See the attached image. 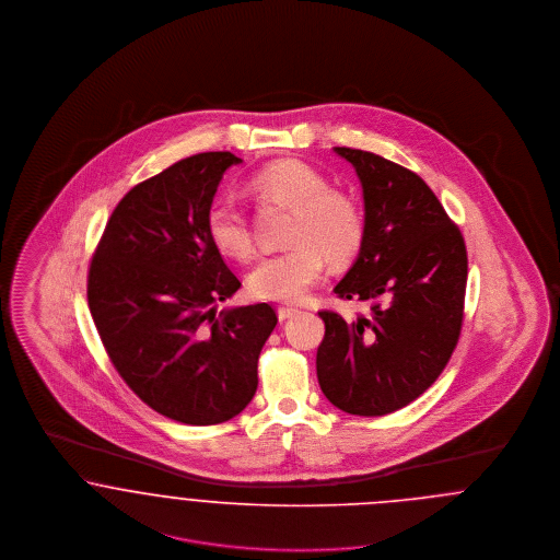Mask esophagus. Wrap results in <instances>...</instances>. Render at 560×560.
<instances>
[{
    "mask_svg": "<svg viewBox=\"0 0 560 560\" xmlns=\"http://www.w3.org/2000/svg\"><path fill=\"white\" fill-rule=\"evenodd\" d=\"M296 314H299V310H292V307H278V317H280V322L291 319V317L296 316Z\"/></svg>",
    "mask_w": 560,
    "mask_h": 560,
    "instance_id": "obj_1",
    "label": "esophagus"
}]
</instances>
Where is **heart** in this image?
<instances>
[{"label": "heart", "mask_w": 560, "mask_h": 560, "mask_svg": "<svg viewBox=\"0 0 560 560\" xmlns=\"http://www.w3.org/2000/svg\"><path fill=\"white\" fill-rule=\"evenodd\" d=\"M264 202L291 207L287 241L292 246L261 257L248 273V291L257 299L296 303L322 280L326 259L335 266L351 261L362 248L365 219L353 196L330 188L324 173L303 161H278L250 179ZM207 230L223 255L246 259L253 236L243 207L219 196L207 211Z\"/></svg>", "instance_id": "1"}]
</instances>
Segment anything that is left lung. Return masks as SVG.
Listing matches in <instances>:
<instances>
[{
    "mask_svg": "<svg viewBox=\"0 0 560 560\" xmlns=\"http://www.w3.org/2000/svg\"><path fill=\"white\" fill-rule=\"evenodd\" d=\"M360 177L365 234L335 292L372 303L364 316L319 312L317 381L332 406L385 416L429 389L460 337L468 259L433 190L374 152L335 148Z\"/></svg>",
    "mask_w": 560,
    "mask_h": 560,
    "instance_id": "obj_1",
    "label": "left lung"
}]
</instances>
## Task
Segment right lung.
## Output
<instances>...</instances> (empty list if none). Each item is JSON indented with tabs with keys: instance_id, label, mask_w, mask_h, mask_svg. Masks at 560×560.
I'll list each match as a JSON object with an SVG mask.
<instances>
[{
	"instance_id": "right-lung-1",
	"label": "right lung",
	"mask_w": 560,
	"mask_h": 560,
	"mask_svg": "<svg viewBox=\"0 0 560 560\" xmlns=\"http://www.w3.org/2000/svg\"><path fill=\"white\" fill-rule=\"evenodd\" d=\"M243 159L200 152L131 188L88 276V303L110 362L144 404L207 427L243 412L278 324L268 303L228 307L241 289L207 230L223 173Z\"/></svg>"
}]
</instances>
